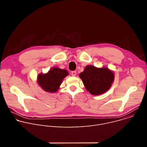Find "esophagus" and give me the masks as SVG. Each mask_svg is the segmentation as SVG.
Segmentation results:
<instances>
[{
  "label": "esophagus",
  "mask_w": 147,
  "mask_h": 147,
  "mask_svg": "<svg viewBox=\"0 0 147 147\" xmlns=\"http://www.w3.org/2000/svg\"><path fill=\"white\" fill-rule=\"evenodd\" d=\"M71 76H76V71H71Z\"/></svg>",
  "instance_id": "1"
}]
</instances>
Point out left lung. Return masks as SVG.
<instances>
[{"label":"left lung","instance_id":"1","mask_svg":"<svg viewBox=\"0 0 147 147\" xmlns=\"http://www.w3.org/2000/svg\"><path fill=\"white\" fill-rule=\"evenodd\" d=\"M84 85L90 94L98 95L107 92L114 80V74L108 68L87 66L79 75Z\"/></svg>","mask_w":147,"mask_h":147}]
</instances>
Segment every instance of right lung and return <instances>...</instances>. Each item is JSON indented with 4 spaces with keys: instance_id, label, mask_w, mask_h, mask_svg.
<instances>
[{
    "instance_id": "right-lung-1",
    "label": "right lung",
    "mask_w": 147,
    "mask_h": 147,
    "mask_svg": "<svg viewBox=\"0 0 147 147\" xmlns=\"http://www.w3.org/2000/svg\"><path fill=\"white\" fill-rule=\"evenodd\" d=\"M67 75L68 72L67 70L54 67L47 74H39L38 82L42 88L45 91L55 92L59 89L63 79Z\"/></svg>"
}]
</instances>
